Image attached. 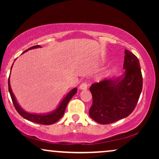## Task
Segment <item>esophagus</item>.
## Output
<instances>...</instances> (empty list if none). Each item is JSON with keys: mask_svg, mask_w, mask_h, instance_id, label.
<instances>
[{"mask_svg": "<svg viewBox=\"0 0 159 159\" xmlns=\"http://www.w3.org/2000/svg\"><path fill=\"white\" fill-rule=\"evenodd\" d=\"M87 88H88V84H87L86 82H83L80 85V90H86Z\"/></svg>", "mask_w": 159, "mask_h": 159, "instance_id": "obj_1", "label": "esophagus"}]
</instances>
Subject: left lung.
<instances>
[{
  "label": "left lung",
  "mask_w": 159,
  "mask_h": 159,
  "mask_svg": "<svg viewBox=\"0 0 159 159\" xmlns=\"http://www.w3.org/2000/svg\"><path fill=\"white\" fill-rule=\"evenodd\" d=\"M122 76L92 84L90 90L93 105L89 115L101 125H108L127 117L138 103L143 89V77L138 58L125 50Z\"/></svg>",
  "instance_id": "left-lung-1"
}]
</instances>
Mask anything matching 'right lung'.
<instances>
[{"mask_svg": "<svg viewBox=\"0 0 159 159\" xmlns=\"http://www.w3.org/2000/svg\"><path fill=\"white\" fill-rule=\"evenodd\" d=\"M40 45H35V46H32L30 48L29 50L33 49V48H40ZM27 50H26V51H27ZM24 52V53H25ZM13 66V65H12ZM12 68V66H11ZM10 76L9 78H8V90H9V93L11 95V98L12 102L14 103V106L17 112L19 113V114L21 115L23 118H25L27 120L31 121L32 122L37 123V124H41V125H53V124L56 123V121H58L59 119L61 118L63 115L64 114L65 109H66L67 104H68L69 101H70V99L72 98L74 95H75L76 93H77V89L74 88L73 90H71L70 92H69L68 94L66 95V97L63 99V101L61 102L60 105L58 107L56 108L55 111H53V112L50 113V114H30V113H28L25 111H24L22 108H21L19 105L17 103L16 98H15V96L13 93L11 88L10 85Z\"/></svg>", "mask_w": 159, "mask_h": 159, "instance_id": "add662e5", "label": "right lung"}]
</instances>
